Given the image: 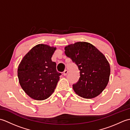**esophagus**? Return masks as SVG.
Returning <instances> with one entry per match:
<instances>
[{"label": "esophagus", "instance_id": "1", "mask_svg": "<svg viewBox=\"0 0 130 130\" xmlns=\"http://www.w3.org/2000/svg\"><path fill=\"white\" fill-rule=\"evenodd\" d=\"M68 71L67 70H65L64 71H63V75H64V76H66L68 74Z\"/></svg>", "mask_w": 130, "mask_h": 130}]
</instances>
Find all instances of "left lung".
Returning <instances> with one entry per match:
<instances>
[{
    "mask_svg": "<svg viewBox=\"0 0 130 130\" xmlns=\"http://www.w3.org/2000/svg\"><path fill=\"white\" fill-rule=\"evenodd\" d=\"M65 54L76 65L80 78L73 88L77 94L86 99L95 98L106 88L109 82V63L94 46L78 42L66 46Z\"/></svg>",
    "mask_w": 130,
    "mask_h": 130,
    "instance_id": "obj_1",
    "label": "left lung"
}]
</instances>
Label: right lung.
<instances>
[{"mask_svg":"<svg viewBox=\"0 0 130 130\" xmlns=\"http://www.w3.org/2000/svg\"><path fill=\"white\" fill-rule=\"evenodd\" d=\"M56 48L44 44L34 46L22 60L18 68L19 82L23 90L32 99L48 98L56 87L61 74L51 57Z\"/></svg>","mask_w":130,"mask_h":130,"instance_id":"right-lung-1","label":"right lung"}]
</instances>
